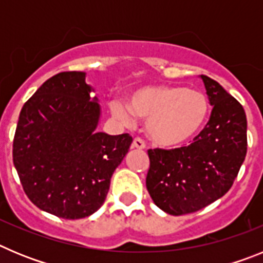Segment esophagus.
<instances>
[{"instance_id": "34e87169", "label": "esophagus", "mask_w": 263, "mask_h": 263, "mask_svg": "<svg viewBox=\"0 0 263 263\" xmlns=\"http://www.w3.org/2000/svg\"><path fill=\"white\" fill-rule=\"evenodd\" d=\"M132 147L137 148V150H143V148L146 147V143L142 138H138V137H137V138H134L133 143H132Z\"/></svg>"}]
</instances>
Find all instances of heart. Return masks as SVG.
Returning <instances> with one entry per match:
<instances>
[{"instance_id":"b5f03b06","label":"heart","mask_w":263,"mask_h":263,"mask_svg":"<svg viewBox=\"0 0 263 263\" xmlns=\"http://www.w3.org/2000/svg\"><path fill=\"white\" fill-rule=\"evenodd\" d=\"M110 109L116 118L126 124L134 120V116L147 120L146 132L155 145L179 147L200 133L210 113V104L199 90L152 85L132 95L129 106L116 100Z\"/></svg>"}]
</instances>
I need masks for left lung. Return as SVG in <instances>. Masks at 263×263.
<instances>
[{
	"label": "left lung",
	"instance_id": "left-lung-1",
	"mask_svg": "<svg viewBox=\"0 0 263 263\" xmlns=\"http://www.w3.org/2000/svg\"><path fill=\"white\" fill-rule=\"evenodd\" d=\"M212 108L194 142L173 150L150 148L146 187L155 205L168 215L203 210L233 185L248 150L246 115L217 81L201 75Z\"/></svg>",
	"mask_w": 263,
	"mask_h": 263
}]
</instances>
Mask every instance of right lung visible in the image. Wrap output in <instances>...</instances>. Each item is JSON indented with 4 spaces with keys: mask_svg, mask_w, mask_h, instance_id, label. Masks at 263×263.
Listing matches in <instances>:
<instances>
[{
    "mask_svg": "<svg viewBox=\"0 0 263 263\" xmlns=\"http://www.w3.org/2000/svg\"><path fill=\"white\" fill-rule=\"evenodd\" d=\"M85 73L60 72L46 80L20 113L13 162L23 191L39 210L66 220L96 212L126 155L129 134L96 133L100 105Z\"/></svg>",
    "mask_w": 263,
    "mask_h": 263,
    "instance_id": "right-lung-1",
    "label": "right lung"
}]
</instances>
